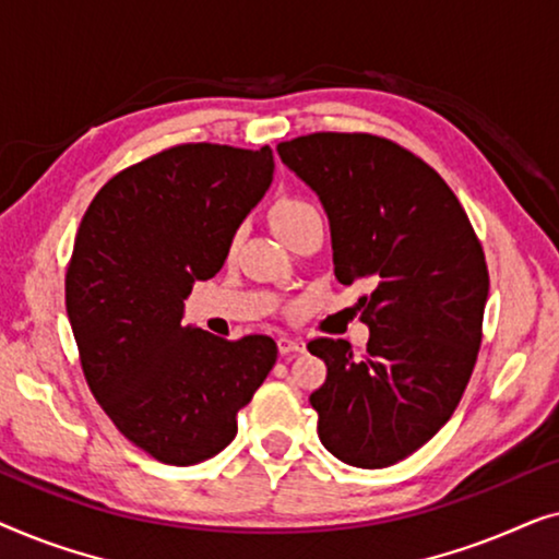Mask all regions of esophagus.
<instances>
[{
    "instance_id": "esophagus-1",
    "label": "esophagus",
    "mask_w": 559,
    "mask_h": 559,
    "mask_svg": "<svg viewBox=\"0 0 559 559\" xmlns=\"http://www.w3.org/2000/svg\"><path fill=\"white\" fill-rule=\"evenodd\" d=\"M277 348L280 354H297V350L305 348V343L300 338H293V335H280Z\"/></svg>"
}]
</instances>
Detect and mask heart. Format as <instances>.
Returning <instances> with one entry per match:
<instances>
[{
	"instance_id": "b5f03b06",
	"label": "heart",
	"mask_w": 559,
	"mask_h": 559,
	"mask_svg": "<svg viewBox=\"0 0 559 559\" xmlns=\"http://www.w3.org/2000/svg\"><path fill=\"white\" fill-rule=\"evenodd\" d=\"M312 216H320L318 209L308 201H300V198H282L272 205V226L282 239Z\"/></svg>"
}]
</instances>
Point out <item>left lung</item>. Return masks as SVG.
Instances as JSON below:
<instances>
[{"instance_id":"obj_1","label":"left lung","mask_w":559,"mask_h":559,"mask_svg":"<svg viewBox=\"0 0 559 559\" xmlns=\"http://www.w3.org/2000/svg\"><path fill=\"white\" fill-rule=\"evenodd\" d=\"M277 152L323 201L335 277L366 280L361 358L316 338L328 377L310 394L318 438L343 463L384 468L453 415L484 338L488 266L468 213L425 159L386 136L316 132Z\"/></svg>"}]
</instances>
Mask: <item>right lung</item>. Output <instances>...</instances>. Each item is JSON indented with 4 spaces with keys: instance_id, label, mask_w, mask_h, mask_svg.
Instances as JSON below:
<instances>
[{
    "instance_id": "1",
    "label": "right lung",
    "mask_w": 559,
    "mask_h": 559,
    "mask_svg": "<svg viewBox=\"0 0 559 559\" xmlns=\"http://www.w3.org/2000/svg\"><path fill=\"white\" fill-rule=\"evenodd\" d=\"M272 173L270 144H175L114 175L83 213L66 272L83 377L117 430L159 463L221 453L277 361L270 335L226 341L182 325V300L224 266Z\"/></svg>"
}]
</instances>
